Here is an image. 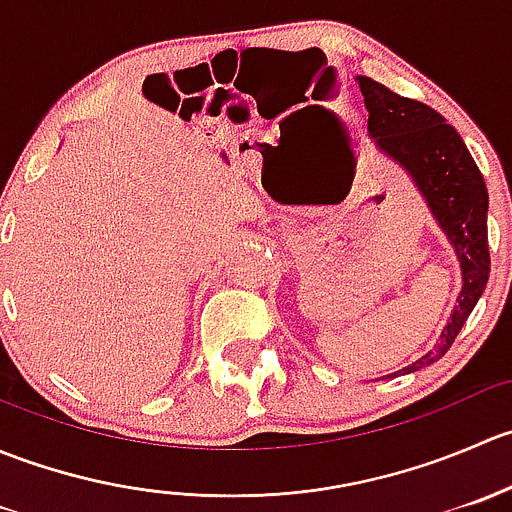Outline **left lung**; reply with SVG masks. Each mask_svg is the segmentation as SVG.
Here are the masks:
<instances>
[{"mask_svg": "<svg viewBox=\"0 0 512 512\" xmlns=\"http://www.w3.org/2000/svg\"><path fill=\"white\" fill-rule=\"evenodd\" d=\"M356 81L369 111V136L379 151L411 175L461 262L463 287L458 292L456 309L436 347L401 369L404 374H411L431 366L451 349L488 285V190L463 138L441 113L414 98L394 94L369 76H356Z\"/></svg>", "mask_w": 512, "mask_h": 512, "instance_id": "obj_1", "label": "left lung"}]
</instances>
